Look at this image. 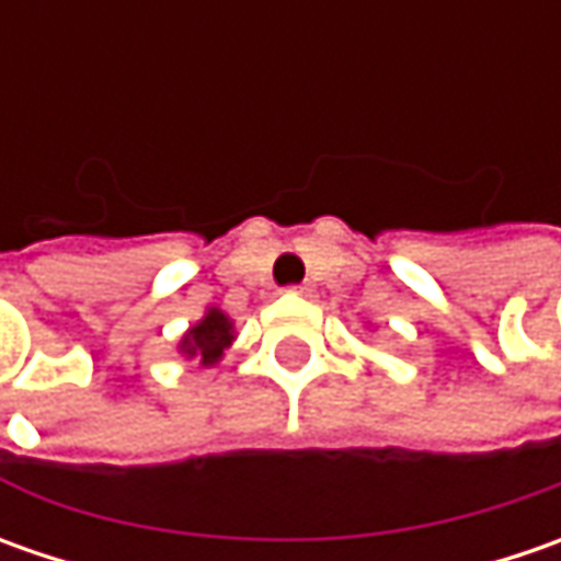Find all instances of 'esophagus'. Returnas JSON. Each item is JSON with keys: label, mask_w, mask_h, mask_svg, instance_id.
Listing matches in <instances>:
<instances>
[{"label": "esophagus", "mask_w": 561, "mask_h": 561, "mask_svg": "<svg viewBox=\"0 0 561 561\" xmlns=\"http://www.w3.org/2000/svg\"><path fill=\"white\" fill-rule=\"evenodd\" d=\"M309 290H312L309 284H296V287H290V293H299V296H306Z\"/></svg>", "instance_id": "esophagus-1"}]
</instances>
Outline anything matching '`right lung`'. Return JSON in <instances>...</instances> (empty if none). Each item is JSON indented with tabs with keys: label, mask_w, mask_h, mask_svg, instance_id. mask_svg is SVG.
I'll use <instances>...</instances> for the list:
<instances>
[{
	"label": "right lung",
	"mask_w": 561,
	"mask_h": 561,
	"mask_svg": "<svg viewBox=\"0 0 561 561\" xmlns=\"http://www.w3.org/2000/svg\"><path fill=\"white\" fill-rule=\"evenodd\" d=\"M230 340H233L230 318H227L225 312H218V309H211V312L205 314L203 321L184 336V346H181V350H184L186 356L203 358V365H211V362L221 358V353L230 346Z\"/></svg>",
	"instance_id": "1"
}]
</instances>
